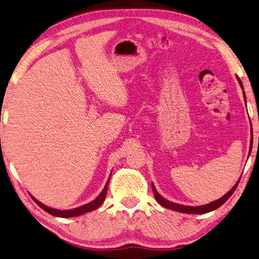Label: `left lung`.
Instances as JSON below:
<instances>
[{
    "label": "left lung",
    "instance_id": "obj_1",
    "mask_svg": "<svg viewBox=\"0 0 259 259\" xmlns=\"http://www.w3.org/2000/svg\"><path fill=\"white\" fill-rule=\"evenodd\" d=\"M237 78H238L239 83H240L241 88L243 89V86H242V82L240 80V78H239V77H237ZM243 97H244V92H243ZM239 181H240V179H239ZM239 181L236 183V185H234V187L228 192L227 195H224L222 197V198H220V199L215 200V201H211V203H209L207 205L196 206V207H191V206H185V205H179V204H176V203H172V201H168L166 199H164L161 195H158V192L156 191V188L154 187V185H152V189H153L155 198H156V200H157V203L159 205H162L163 207L168 208V209H172V210L181 211V213H187V214H205V213H208V211H211V210H214L216 208H219L220 206H222L225 203V201H227L230 198V197H231V195L233 194L234 190L237 189Z\"/></svg>",
    "mask_w": 259,
    "mask_h": 259
}]
</instances>
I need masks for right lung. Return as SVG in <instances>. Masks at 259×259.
<instances>
[{
	"instance_id": "add662e5",
	"label": "right lung",
	"mask_w": 259,
	"mask_h": 259,
	"mask_svg": "<svg viewBox=\"0 0 259 259\" xmlns=\"http://www.w3.org/2000/svg\"><path fill=\"white\" fill-rule=\"evenodd\" d=\"M111 177V176H110ZM110 180V179H109ZM109 180H107L106 185L104 187V189L101 192L100 195L96 199H94L91 203H88L83 206H80V207H77V208H73V209H67V210H60V209H54V208H50L48 206L43 205L41 203H39L38 200L35 199L34 197H32V199L35 200V203L39 206L40 208H43L45 211H48L49 214L51 215H54V216H59V218H71V216H78V215H81L83 213H87V211H91L100 207V206L103 204V201H104L105 197H106V192H107V186H109Z\"/></svg>"
}]
</instances>
